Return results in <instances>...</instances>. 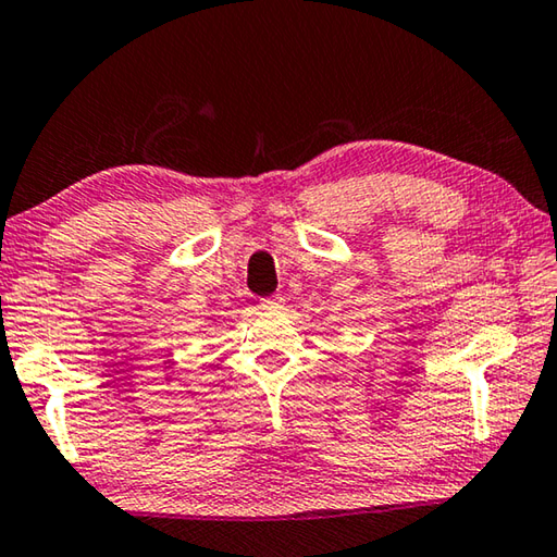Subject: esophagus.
<instances>
[{
    "label": "esophagus",
    "mask_w": 557,
    "mask_h": 557,
    "mask_svg": "<svg viewBox=\"0 0 557 557\" xmlns=\"http://www.w3.org/2000/svg\"><path fill=\"white\" fill-rule=\"evenodd\" d=\"M261 308L263 310H281V308H284V296L276 294V296L261 298Z\"/></svg>",
    "instance_id": "esophagus-1"
}]
</instances>
